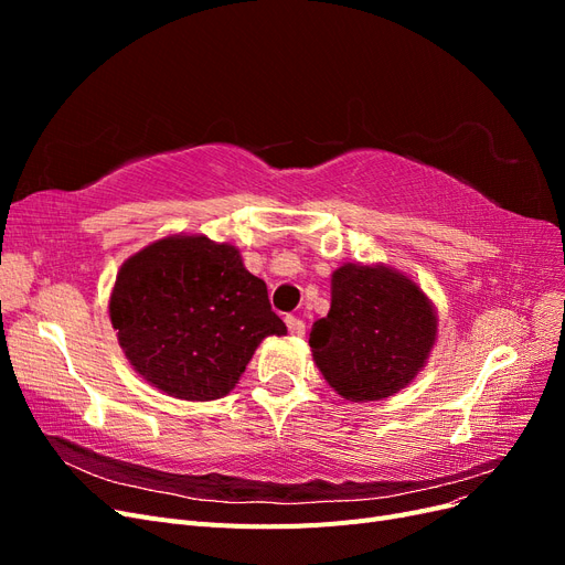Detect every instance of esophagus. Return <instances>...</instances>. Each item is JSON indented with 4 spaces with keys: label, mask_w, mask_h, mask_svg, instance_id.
<instances>
[{
    "label": "esophagus",
    "mask_w": 565,
    "mask_h": 565,
    "mask_svg": "<svg viewBox=\"0 0 565 565\" xmlns=\"http://www.w3.org/2000/svg\"><path fill=\"white\" fill-rule=\"evenodd\" d=\"M285 322H287V330L292 332V334H297V337H301V334L306 332V324H303V320H301V318H297V316H287V318H285Z\"/></svg>",
    "instance_id": "esophagus-1"
}]
</instances>
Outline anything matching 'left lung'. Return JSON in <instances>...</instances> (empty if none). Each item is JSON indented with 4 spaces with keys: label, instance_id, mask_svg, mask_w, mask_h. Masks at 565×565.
I'll return each instance as SVG.
<instances>
[{
    "label": "left lung",
    "instance_id": "1",
    "mask_svg": "<svg viewBox=\"0 0 565 565\" xmlns=\"http://www.w3.org/2000/svg\"><path fill=\"white\" fill-rule=\"evenodd\" d=\"M436 316L422 289L388 268L347 264L332 276L330 313L309 344L328 384L347 401H382L424 365Z\"/></svg>",
    "mask_w": 565,
    "mask_h": 565
}]
</instances>
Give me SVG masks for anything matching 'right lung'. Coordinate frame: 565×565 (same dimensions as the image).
Returning <instances> with one entry per match:
<instances>
[{
    "label": "right lung",
    "instance_id": "add662e5",
    "mask_svg": "<svg viewBox=\"0 0 565 565\" xmlns=\"http://www.w3.org/2000/svg\"><path fill=\"white\" fill-rule=\"evenodd\" d=\"M110 320L134 370L183 401L226 396L268 334H285L266 282L233 245L164 237L119 268Z\"/></svg>",
    "mask_w": 565,
    "mask_h": 565
}]
</instances>
